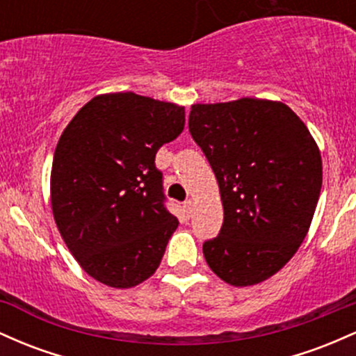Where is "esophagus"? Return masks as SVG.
<instances>
[{
  "mask_svg": "<svg viewBox=\"0 0 356 356\" xmlns=\"http://www.w3.org/2000/svg\"><path fill=\"white\" fill-rule=\"evenodd\" d=\"M183 209H185V211H186V215H190L193 213V210H195V203L191 202V200H188V202H185V205H183Z\"/></svg>",
  "mask_w": 356,
  "mask_h": 356,
  "instance_id": "obj_1",
  "label": "esophagus"
}]
</instances>
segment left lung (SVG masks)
Returning a JSON list of instances; mask_svg holds the SVG:
<instances>
[{"label": "left lung", "instance_id": "left-lung-1", "mask_svg": "<svg viewBox=\"0 0 356 356\" xmlns=\"http://www.w3.org/2000/svg\"><path fill=\"white\" fill-rule=\"evenodd\" d=\"M188 127L223 205L220 234L203 243L207 264L230 286L259 284L309 230L323 183L316 141L291 107L266 99L193 104Z\"/></svg>", "mask_w": 356, "mask_h": 356}]
</instances>
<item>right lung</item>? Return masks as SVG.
Here are the masks:
<instances>
[{"label":"right lung","instance_id":"1","mask_svg":"<svg viewBox=\"0 0 356 356\" xmlns=\"http://www.w3.org/2000/svg\"><path fill=\"white\" fill-rule=\"evenodd\" d=\"M183 127L185 107L115 92L90 99L63 129L51 163V211L95 281L127 289L159 267L178 218L165 207L154 158Z\"/></svg>","mask_w":356,"mask_h":356}]
</instances>
